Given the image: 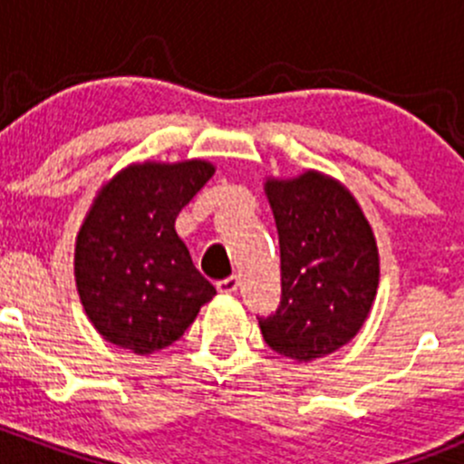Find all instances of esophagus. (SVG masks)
<instances>
[{"label":"esophagus","instance_id":"1","mask_svg":"<svg viewBox=\"0 0 464 464\" xmlns=\"http://www.w3.org/2000/svg\"><path fill=\"white\" fill-rule=\"evenodd\" d=\"M237 285H240V278H237V276H228V278L218 280V292L233 294L237 292Z\"/></svg>","mask_w":464,"mask_h":464}]
</instances>
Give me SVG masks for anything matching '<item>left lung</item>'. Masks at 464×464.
Returning <instances> with one entry per match:
<instances>
[{"instance_id": "8db88e82", "label": "left lung", "mask_w": 464, "mask_h": 464, "mask_svg": "<svg viewBox=\"0 0 464 464\" xmlns=\"http://www.w3.org/2000/svg\"><path fill=\"white\" fill-rule=\"evenodd\" d=\"M280 245V305L258 316L266 345L314 362L348 343L371 314L379 285L377 242L357 199L316 170L266 179Z\"/></svg>"}]
</instances>
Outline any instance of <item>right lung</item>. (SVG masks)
Wrapping results in <instances>:
<instances>
[{
	"label": "right lung",
	"mask_w": 464,
	"mask_h": 464,
	"mask_svg": "<svg viewBox=\"0 0 464 464\" xmlns=\"http://www.w3.org/2000/svg\"><path fill=\"white\" fill-rule=\"evenodd\" d=\"M215 168L202 159L121 170L93 199L76 240V287L102 339L152 354L175 343L215 296L175 219Z\"/></svg>",
	"instance_id": "obj_1"
}]
</instances>
